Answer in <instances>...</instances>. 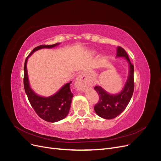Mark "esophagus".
Segmentation results:
<instances>
[{"instance_id": "34e87169", "label": "esophagus", "mask_w": 161, "mask_h": 161, "mask_svg": "<svg viewBox=\"0 0 161 161\" xmlns=\"http://www.w3.org/2000/svg\"><path fill=\"white\" fill-rule=\"evenodd\" d=\"M85 85H86V83L84 80V75H83V74H80L75 81L76 87L79 90H82L83 88H84Z\"/></svg>"}]
</instances>
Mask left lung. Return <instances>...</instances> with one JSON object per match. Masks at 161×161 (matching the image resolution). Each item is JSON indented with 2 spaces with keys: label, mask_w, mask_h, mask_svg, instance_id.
I'll return each instance as SVG.
<instances>
[{
  "label": "left lung",
  "mask_w": 161,
  "mask_h": 161,
  "mask_svg": "<svg viewBox=\"0 0 161 161\" xmlns=\"http://www.w3.org/2000/svg\"><path fill=\"white\" fill-rule=\"evenodd\" d=\"M116 57H125L130 65L128 78L122 92L116 95H110L101 86L94 87L99 97V102L95 105L94 110L98 116L104 119H113L121 114L128 106L134 90V67L127 53L121 47H117Z\"/></svg>",
  "instance_id": "8db88e82"
}]
</instances>
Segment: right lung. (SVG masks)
<instances>
[{
  "label": "right lung",
  "mask_w": 161,
  "mask_h": 161,
  "mask_svg": "<svg viewBox=\"0 0 161 161\" xmlns=\"http://www.w3.org/2000/svg\"><path fill=\"white\" fill-rule=\"evenodd\" d=\"M60 43L54 45H43L33 48L31 53L25 58L24 64V85L25 93L31 107L37 114L42 119L49 122H56L64 119L68 115L70 108L73 94L70 90V83H66L54 95L43 97L37 95L30 86L27 71V62L29 57L37 50L41 48H51L58 45Z\"/></svg>",
  "instance_id": "obj_1"
}]
</instances>
